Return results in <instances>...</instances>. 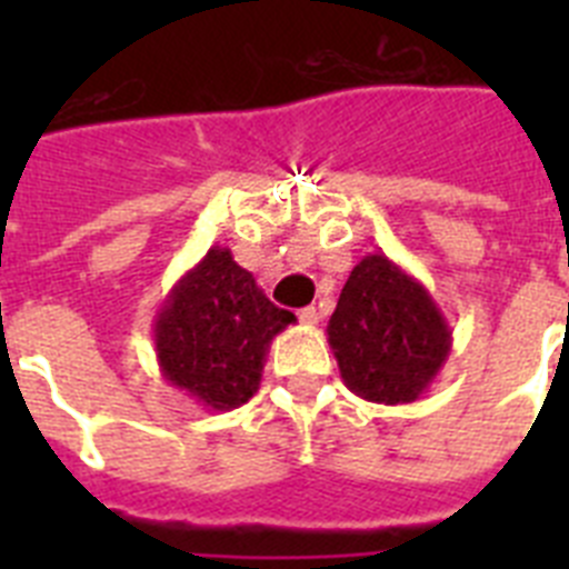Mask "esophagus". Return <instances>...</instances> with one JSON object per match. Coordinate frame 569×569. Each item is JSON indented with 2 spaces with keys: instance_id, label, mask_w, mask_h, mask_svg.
Here are the masks:
<instances>
[{
  "instance_id": "34e87169",
  "label": "esophagus",
  "mask_w": 569,
  "mask_h": 569,
  "mask_svg": "<svg viewBox=\"0 0 569 569\" xmlns=\"http://www.w3.org/2000/svg\"><path fill=\"white\" fill-rule=\"evenodd\" d=\"M299 321H301V325H308V328H313V325H319V310L301 308L299 310Z\"/></svg>"
}]
</instances>
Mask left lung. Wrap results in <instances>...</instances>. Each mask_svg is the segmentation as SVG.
I'll list each match as a JSON object with an SVG mask.
<instances>
[{
    "label": "left lung",
    "instance_id": "obj_1",
    "mask_svg": "<svg viewBox=\"0 0 569 569\" xmlns=\"http://www.w3.org/2000/svg\"><path fill=\"white\" fill-rule=\"evenodd\" d=\"M328 341L356 396L410 405L445 367L453 330L416 276L385 253H367L341 290Z\"/></svg>",
    "mask_w": 569,
    "mask_h": 569
}]
</instances>
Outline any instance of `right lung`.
I'll return each mask as SVG.
<instances>
[{
	"label": "right lung",
	"instance_id": "obj_1",
	"mask_svg": "<svg viewBox=\"0 0 569 569\" xmlns=\"http://www.w3.org/2000/svg\"><path fill=\"white\" fill-rule=\"evenodd\" d=\"M293 321L228 248H210L156 313L159 370L202 407L228 413L253 399L270 341Z\"/></svg>",
	"mask_w": 569,
	"mask_h": 569
}]
</instances>
